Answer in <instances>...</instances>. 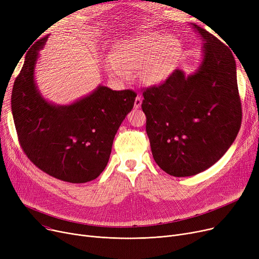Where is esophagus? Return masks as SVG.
I'll return each instance as SVG.
<instances>
[{
  "label": "esophagus",
  "instance_id": "34e87169",
  "mask_svg": "<svg viewBox=\"0 0 259 259\" xmlns=\"http://www.w3.org/2000/svg\"><path fill=\"white\" fill-rule=\"evenodd\" d=\"M142 106V98L141 97H137L134 101V108L135 109H140Z\"/></svg>",
  "mask_w": 259,
  "mask_h": 259
}]
</instances>
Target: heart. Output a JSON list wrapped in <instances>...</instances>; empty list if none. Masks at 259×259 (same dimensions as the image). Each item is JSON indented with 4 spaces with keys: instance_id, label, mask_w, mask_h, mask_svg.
<instances>
[{
    "instance_id": "heart-1",
    "label": "heart",
    "mask_w": 259,
    "mask_h": 259,
    "mask_svg": "<svg viewBox=\"0 0 259 259\" xmlns=\"http://www.w3.org/2000/svg\"><path fill=\"white\" fill-rule=\"evenodd\" d=\"M182 54L178 38L150 32L119 43L112 58L106 61V71L118 80H128L130 71L141 69L148 85L164 83L174 72Z\"/></svg>"
}]
</instances>
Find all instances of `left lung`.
Returning a JSON list of instances; mask_svg holds the SVG:
<instances>
[{"label":"left lung","mask_w":259,"mask_h":259,"mask_svg":"<svg viewBox=\"0 0 259 259\" xmlns=\"http://www.w3.org/2000/svg\"><path fill=\"white\" fill-rule=\"evenodd\" d=\"M202 39V61L190 75L175 70L144 90L142 109L153 158L175 178L192 176L227 152L241 125L236 64L228 46L192 24Z\"/></svg>","instance_id":"1"}]
</instances>
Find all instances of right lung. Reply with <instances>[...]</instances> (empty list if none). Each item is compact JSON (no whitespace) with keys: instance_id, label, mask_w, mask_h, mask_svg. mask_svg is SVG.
Here are the masks:
<instances>
[{"instance_id":"1","label":"right lung","mask_w":259,"mask_h":259,"mask_svg":"<svg viewBox=\"0 0 259 259\" xmlns=\"http://www.w3.org/2000/svg\"><path fill=\"white\" fill-rule=\"evenodd\" d=\"M39 38L27 52L12 88L11 108L20 145L33 165L60 181L83 184L104 171L115 134L137 93L99 86L70 105L47 102L34 81Z\"/></svg>"}]
</instances>
